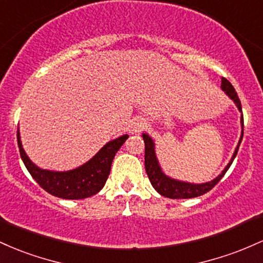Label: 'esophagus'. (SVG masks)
Here are the masks:
<instances>
[{
    "mask_svg": "<svg viewBox=\"0 0 263 263\" xmlns=\"http://www.w3.org/2000/svg\"><path fill=\"white\" fill-rule=\"evenodd\" d=\"M146 128V122L143 118H137L132 124V132L133 133H141Z\"/></svg>",
    "mask_w": 263,
    "mask_h": 263,
    "instance_id": "1",
    "label": "esophagus"
}]
</instances>
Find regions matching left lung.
I'll use <instances>...</instances> for the list:
<instances>
[{
	"mask_svg": "<svg viewBox=\"0 0 263 263\" xmlns=\"http://www.w3.org/2000/svg\"><path fill=\"white\" fill-rule=\"evenodd\" d=\"M221 89L229 96L230 99L234 100V103L237 107L238 110L241 113V132L240 140H238L237 146H236L234 155H232L230 163L226 165L225 169L222 170V173L219 176H216L214 180L209 182H202V184H194V182H186V181H180V180L173 179L170 176H167L166 174L161 170L160 164H159L158 158L155 154V143L152 139V137L144 133L143 139L145 143V170L147 174V178H149L150 182H152L153 187L158 191L160 195L165 197H169V199H191V197H197L201 196L203 194H206L208 191H210L217 182L222 179V176L225 175L226 171L229 170L230 165L232 164L234 159L236 158L238 152V147H240L241 141H242L243 137V116H242V108H241V102L238 99L237 93L235 92V88L232 87V84L227 81L226 78L221 79Z\"/></svg>",
	"mask_w": 263,
	"mask_h": 263,
	"instance_id": "left-lung-1",
	"label": "left lung"
}]
</instances>
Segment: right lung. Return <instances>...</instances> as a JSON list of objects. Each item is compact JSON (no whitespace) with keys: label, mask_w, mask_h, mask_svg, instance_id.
<instances>
[{"label":"right lung","mask_w":263,"mask_h":263,"mask_svg":"<svg viewBox=\"0 0 263 263\" xmlns=\"http://www.w3.org/2000/svg\"><path fill=\"white\" fill-rule=\"evenodd\" d=\"M129 135H122L117 139L108 141L102 149L87 163L68 171H53L38 167L32 163L21 143L20 130L17 132L20 154L23 164L43 190L53 196L67 200L85 199L96 195L105 185L113 159L120 146L125 143Z\"/></svg>","instance_id":"1"}]
</instances>
